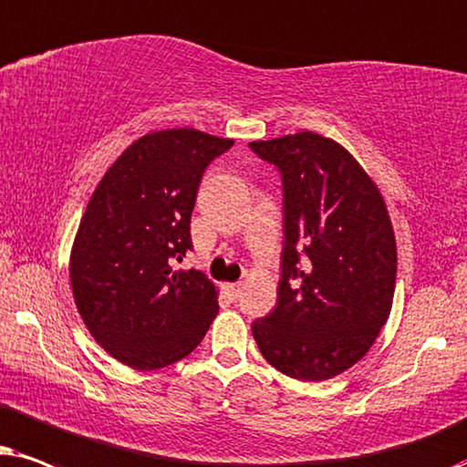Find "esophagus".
<instances>
[{
    "instance_id": "1",
    "label": "esophagus",
    "mask_w": 467,
    "mask_h": 467,
    "mask_svg": "<svg viewBox=\"0 0 467 467\" xmlns=\"http://www.w3.org/2000/svg\"><path fill=\"white\" fill-rule=\"evenodd\" d=\"M223 292H226V295H228L230 298H237V296L241 295V282L226 284V285H223Z\"/></svg>"
}]
</instances>
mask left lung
Segmentation results:
<instances>
[{
	"mask_svg": "<svg viewBox=\"0 0 467 467\" xmlns=\"http://www.w3.org/2000/svg\"><path fill=\"white\" fill-rule=\"evenodd\" d=\"M282 177L277 306L254 320L260 354L296 380H328L365 357L389 318L397 247L387 204L344 147L301 132L250 142Z\"/></svg>",
	"mask_w": 467,
	"mask_h": 467,
	"instance_id": "1",
	"label": "left lung"
}]
</instances>
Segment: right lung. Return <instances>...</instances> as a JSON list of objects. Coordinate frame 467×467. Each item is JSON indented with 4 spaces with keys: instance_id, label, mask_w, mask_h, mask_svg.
<instances>
[{
    "instance_id": "right-lung-1",
    "label": "right lung",
    "mask_w": 467,
    "mask_h": 467,
    "mask_svg": "<svg viewBox=\"0 0 467 467\" xmlns=\"http://www.w3.org/2000/svg\"><path fill=\"white\" fill-rule=\"evenodd\" d=\"M234 140L179 128L132 142L98 183L70 258L74 301L93 339L117 360L151 371L201 344L217 309L192 250L190 220L204 171Z\"/></svg>"
}]
</instances>
